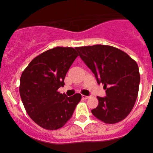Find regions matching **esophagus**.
I'll use <instances>...</instances> for the list:
<instances>
[{"label": "esophagus", "mask_w": 153, "mask_h": 153, "mask_svg": "<svg viewBox=\"0 0 153 153\" xmlns=\"http://www.w3.org/2000/svg\"><path fill=\"white\" fill-rule=\"evenodd\" d=\"M82 98H84V99H88V98H89L90 97L89 96H86V95H82Z\"/></svg>", "instance_id": "esophagus-1"}]
</instances>
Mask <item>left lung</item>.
<instances>
[{"mask_svg":"<svg viewBox=\"0 0 153 153\" xmlns=\"http://www.w3.org/2000/svg\"><path fill=\"white\" fill-rule=\"evenodd\" d=\"M79 56L95 75L98 84H104L105 97H97L98 105L91 112L106 124L124 120L132 111L140 84L137 63L126 52L111 46L75 47Z\"/></svg>","mask_w":153,"mask_h":153,"instance_id":"1","label":"left lung"}]
</instances>
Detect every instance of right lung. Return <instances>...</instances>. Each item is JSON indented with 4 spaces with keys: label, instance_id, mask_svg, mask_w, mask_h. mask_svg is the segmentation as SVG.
Masks as SVG:
<instances>
[{
    "label": "right lung",
    "instance_id": "add662e5",
    "mask_svg": "<svg viewBox=\"0 0 153 153\" xmlns=\"http://www.w3.org/2000/svg\"><path fill=\"white\" fill-rule=\"evenodd\" d=\"M78 54L72 47H55L35 57L22 72L19 92L29 116L49 130L62 127L72 116L81 95L58 92Z\"/></svg>",
    "mask_w": 153,
    "mask_h": 153
}]
</instances>
